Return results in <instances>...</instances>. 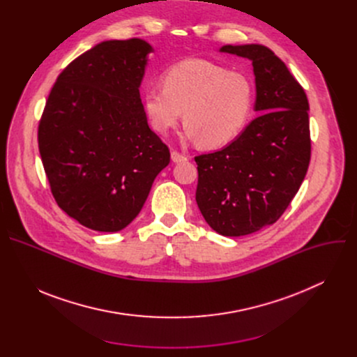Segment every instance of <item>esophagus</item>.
Instances as JSON below:
<instances>
[{"label":"esophagus","instance_id":"obj_1","mask_svg":"<svg viewBox=\"0 0 357 357\" xmlns=\"http://www.w3.org/2000/svg\"><path fill=\"white\" fill-rule=\"evenodd\" d=\"M171 158H172V161H174L175 164H179V162H185V161H188V157L182 155L181 152H178V151H172Z\"/></svg>","mask_w":357,"mask_h":357}]
</instances>
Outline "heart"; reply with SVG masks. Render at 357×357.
Returning a JSON list of instances; mask_svg holds the SVG:
<instances>
[{
    "label": "heart",
    "mask_w": 357,
    "mask_h": 357,
    "mask_svg": "<svg viewBox=\"0 0 357 357\" xmlns=\"http://www.w3.org/2000/svg\"><path fill=\"white\" fill-rule=\"evenodd\" d=\"M162 89H148L142 110L155 132L165 135L182 117L185 135L206 148L223 146L245 128L252 105L254 84L240 72L202 59H188L161 76Z\"/></svg>",
    "instance_id": "1"
}]
</instances>
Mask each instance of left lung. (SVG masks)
Instances as JSON below:
<instances>
[{
    "label": "left lung",
    "mask_w": 357,
    "mask_h": 357,
    "mask_svg": "<svg viewBox=\"0 0 357 357\" xmlns=\"http://www.w3.org/2000/svg\"><path fill=\"white\" fill-rule=\"evenodd\" d=\"M220 52L251 61L260 116L227 146L195 157L196 203L215 231L237 237L275 223L296 195L311 160L310 105L267 46L225 45Z\"/></svg>",
    "instance_id": "obj_1"
}]
</instances>
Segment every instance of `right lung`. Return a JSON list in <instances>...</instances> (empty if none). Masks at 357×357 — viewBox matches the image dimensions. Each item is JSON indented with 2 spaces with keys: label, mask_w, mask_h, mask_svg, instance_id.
I'll use <instances>...</instances> for the list:
<instances>
[{
  "label": "right lung",
  "mask_w": 357,
  "mask_h": 357,
  "mask_svg": "<svg viewBox=\"0 0 357 357\" xmlns=\"http://www.w3.org/2000/svg\"><path fill=\"white\" fill-rule=\"evenodd\" d=\"M151 52L139 38L96 45L58 76L39 121V154L56 203L96 231L128 226L169 164L139 97Z\"/></svg>",
  "instance_id": "right-lung-1"
}]
</instances>
